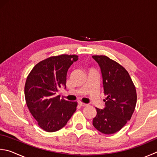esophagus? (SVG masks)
Instances as JSON below:
<instances>
[{"mask_svg":"<svg viewBox=\"0 0 157 157\" xmlns=\"http://www.w3.org/2000/svg\"><path fill=\"white\" fill-rule=\"evenodd\" d=\"M79 105H80V106H82V107H85V106H87L88 104L84 103H82V102H79Z\"/></svg>","mask_w":157,"mask_h":157,"instance_id":"1","label":"esophagus"}]
</instances>
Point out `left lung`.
Listing matches in <instances>:
<instances>
[{
    "label": "left lung",
    "instance_id": "left-lung-1",
    "mask_svg": "<svg viewBox=\"0 0 157 157\" xmlns=\"http://www.w3.org/2000/svg\"><path fill=\"white\" fill-rule=\"evenodd\" d=\"M102 75L105 107L97 108L94 127L104 134L120 131L130 121L136 108L137 93L131 77L123 67L105 56H93Z\"/></svg>",
    "mask_w": 157,
    "mask_h": 157
}]
</instances>
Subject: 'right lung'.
<instances>
[{
  "label": "right lung",
  "instance_id": "obj_1",
  "mask_svg": "<svg viewBox=\"0 0 157 157\" xmlns=\"http://www.w3.org/2000/svg\"><path fill=\"white\" fill-rule=\"evenodd\" d=\"M78 60L76 55L50 57L36 64L28 76L24 87L26 105L45 131L60 130L75 112L76 102L60 99L56 93L62 86L66 88L67 71Z\"/></svg>",
  "mask_w": 157,
  "mask_h": 157
}]
</instances>
